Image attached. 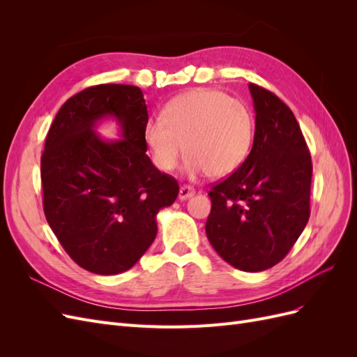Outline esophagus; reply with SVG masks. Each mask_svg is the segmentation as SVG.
Wrapping results in <instances>:
<instances>
[{"mask_svg":"<svg viewBox=\"0 0 357 357\" xmlns=\"http://www.w3.org/2000/svg\"><path fill=\"white\" fill-rule=\"evenodd\" d=\"M193 193H195V189L190 188V186L183 185L180 188V190H178V198L180 199H188V198H190L193 195Z\"/></svg>","mask_w":357,"mask_h":357,"instance_id":"1","label":"esophagus"}]
</instances>
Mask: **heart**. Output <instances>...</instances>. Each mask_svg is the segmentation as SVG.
<instances>
[{"instance_id":"1","label":"heart","mask_w":357,"mask_h":357,"mask_svg":"<svg viewBox=\"0 0 357 357\" xmlns=\"http://www.w3.org/2000/svg\"><path fill=\"white\" fill-rule=\"evenodd\" d=\"M255 139V116L243 101L214 89L181 93L144 126V143L158 169L171 172L185 150L189 177L222 178L238 169Z\"/></svg>"}]
</instances>
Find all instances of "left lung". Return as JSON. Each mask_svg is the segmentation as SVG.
I'll list each match as a JSON object with an SVG mask.
<instances>
[{"label": "left lung", "instance_id": "left-lung-1", "mask_svg": "<svg viewBox=\"0 0 357 357\" xmlns=\"http://www.w3.org/2000/svg\"><path fill=\"white\" fill-rule=\"evenodd\" d=\"M256 126L244 164L208 192L207 238L229 265L259 273L277 265L310 219L312 164L289 107L262 86L248 84Z\"/></svg>", "mask_w": 357, "mask_h": 357}]
</instances>
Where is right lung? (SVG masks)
Listing matches in <instances>:
<instances>
[{"label":"right lung","mask_w":357,"mask_h":357,"mask_svg":"<svg viewBox=\"0 0 357 357\" xmlns=\"http://www.w3.org/2000/svg\"><path fill=\"white\" fill-rule=\"evenodd\" d=\"M104 116L123 140L105 142L93 129ZM147 105L131 84H96L68 98L41 155L43 208L63 250L86 271H128L155 241L156 214L178 195L174 177L146 155Z\"/></svg>","instance_id":"1"}]
</instances>
